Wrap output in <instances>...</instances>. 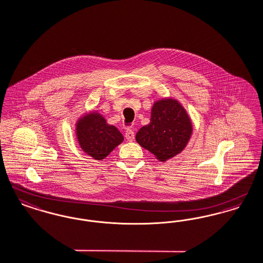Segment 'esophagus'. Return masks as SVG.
<instances>
[{
    "label": "esophagus",
    "mask_w": 263,
    "mask_h": 263,
    "mask_svg": "<svg viewBox=\"0 0 263 263\" xmlns=\"http://www.w3.org/2000/svg\"><path fill=\"white\" fill-rule=\"evenodd\" d=\"M125 138L128 141H133L135 139V133H134L133 129H130V128L126 129V132H125Z\"/></svg>",
    "instance_id": "obj_1"
}]
</instances>
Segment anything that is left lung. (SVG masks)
Instances as JSON below:
<instances>
[{"instance_id": "left-lung-1", "label": "left lung", "mask_w": 263, "mask_h": 263, "mask_svg": "<svg viewBox=\"0 0 263 263\" xmlns=\"http://www.w3.org/2000/svg\"><path fill=\"white\" fill-rule=\"evenodd\" d=\"M192 132V122L184 107L177 100L165 98L153 104L151 123L138 130L136 139L164 162L186 147Z\"/></svg>"}]
</instances>
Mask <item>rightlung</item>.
Instances as JSON below:
<instances>
[{"label": "right lung", "instance_id": "add662e5", "mask_svg": "<svg viewBox=\"0 0 263 263\" xmlns=\"http://www.w3.org/2000/svg\"><path fill=\"white\" fill-rule=\"evenodd\" d=\"M76 138L82 151L96 160L107 157L124 141L119 129L107 124L106 119L96 111L79 118L76 123Z\"/></svg>", "mask_w": 263, "mask_h": 263}]
</instances>
